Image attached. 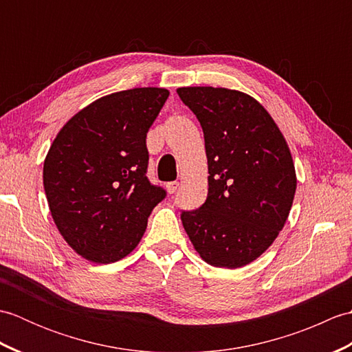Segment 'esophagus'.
Here are the masks:
<instances>
[{"label": "esophagus", "instance_id": "obj_1", "mask_svg": "<svg viewBox=\"0 0 352 352\" xmlns=\"http://www.w3.org/2000/svg\"><path fill=\"white\" fill-rule=\"evenodd\" d=\"M178 186H180V183H178V182H170V183L166 184V190L169 193H174L178 189Z\"/></svg>", "mask_w": 352, "mask_h": 352}]
</instances>
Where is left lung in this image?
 <instances>
[{
    "label": "left lung",
    "instance_id": "obj_1",
    "mask_svg": "<svg viewBox=\"0 0 352 352\" xmlns=\"http://www.w3.org/2000/svg\"><path fill=\"white\" fill-rule=\"evenodd\" d=\"M203 126L208 193L182 222L206 263L236 269L260 257L283 230L296 190L295 164L272 116L248 94L180 87Z\"/></svg>",
    "mask_w": 352,
    "mask_h": 352
}]
</instances>
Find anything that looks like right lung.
Returning <instances> with one entry per match:
<instances>
[{"mask_svg": "<svg viewBox=\"0 0 352 352\" xmlns=\"http://www.w3.org/2000/svg\"><path fill=\"white\" fill-rule=\"evenodd\" d=\"M169 91L136 87L102 96L66 122L43 162L56 227L78 256L115 263L136 248L166 192L146 177V133Z\"/></svg>", "mask_w": 352, "mask_h": 352, "instance_id": "1", "label": "right lung"}]
</instances>
